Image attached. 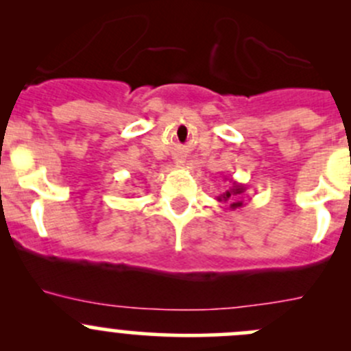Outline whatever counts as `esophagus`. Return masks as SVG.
<instances>
[{
    "label": "esophagus",
    "mask_w": 351,
    "mask_h": 351,
    "mask_svg": "<svg viewBox=\"0 0 351 351\" xmlns=\"http://www.w3.org/2000/svg\"><path fill=\"white\" fill-rule=\"evenodd\" d=\"M180 162H182V161H180Z\"/></svg>",
    "instance_id": "obj_1"
}]
</instances>
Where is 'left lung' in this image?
I'll list each match as a JSON object with an SVG mask.
<instances>
[{
    "instance_id": "8db88e82",
    "label": "left lung",
    "mask_w": 351,
    "mask_h": 351,
    "mask_svg": "<svg viewBox=\"0 0 351 351\" xmlns=\"http://www.w3.org/2000/svg\"><path fill=\"white\" fill-rule=\"evenodd\" d=\"M244 192H246V185L231 180V186H229V190H226L224 193H221V195L217 197V200L221 202V204L228 205L229 210H236V208H241L244 205V200H243Z\"/></svg>"
}]
</instances>
